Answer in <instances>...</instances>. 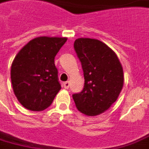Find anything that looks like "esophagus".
<instances>
[{"instance_id": "1", "label": "esophagus", "mask_w": 149, "mask_h": 149, "mask_svg": "<svg viewBox=\"0 0 149 149\" xmlns=\"http://www.w3.org/2000/svg\"><path fill=\"white\" fill-rule=\"evenodd\" d=\"M63 86H64L65 88H69V87H70V82L69 81L65 82V83L63 84Z\"/></svg>"}]
</instances>
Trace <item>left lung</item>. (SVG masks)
I'll return each instance as SVG.
<instances>
[{
  "instance_id": "1",
  "label": "left lung",
  "mask_w": 149,
  "mask_h": 149,
  "mask_svg": "<svg viewBox=\"0 0 149 149\" xmlns=\"http://www.w3.org/2000/svg\"><path fill=\"white\" fill-rule=\"evenodd\" d=\"M74 48L82 65L84 87L73 94L77 109L87 116H97L118 98L124 84L123 68L117 56L99 40L80 38Z\"/></svg>"
}]
</instances>
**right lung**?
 <instances>
[{"label": "right lung", "instance_id": "obj_1", "mask_svg": "<svg viewBox=\"0 0 149 149\" xmlns=\"http://www.w3.org/2000/svg\"><path fill=\"white\" fill-rule=\"evenodd\" d=\"M66 38L38 37L18 52L11 65L12 87L20 104L39 111L52 103L61 88L54 59Z\"/></svg>", "mask_w": 149, "mask_h": 149}]
</instances>
